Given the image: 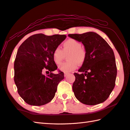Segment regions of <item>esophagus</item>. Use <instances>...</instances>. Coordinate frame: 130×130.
<instances>
[{
	"label": "esophagus",
	"mask_w": 130,
	"mask_h": 130,
	"mask_svg": "<svg viewBox=\"0 0 130 130\" xmlns=\"http://www.w3.org/2000/svg\"><path fill=\"white\" fill-rule=\"evenodd\" d=\"M68 75H69V73H65L64 74V77H67V76H68Z\"/></svg>",
	"instance_id": "obj_1"
}]
</instances>
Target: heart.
<instances>
[{
    "label": "heart",
    "mask_w": 130,
    "mask_h": 130,
    "mask_svg": "<svg viewBox=\"0 0 130 130\" xmlns=\"http://www.w3.org/2000/svg\"><path fill=\"white\" fill-rule=\"evenodd\" d=\"M67 55V62L62 63L58 69L64 73H69L76 69L78 64L85 62L87 53L81 43L73 39H69L62 44V50L56 48L53 51L52 57L56 64L60 65Z\"/></svg>",
    "instance_id": "heart-1"
}]
</instances>
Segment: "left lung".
<instances>
[{"mask_svg": "<svg viewBox=\"0 0 130 130\" xmlns=\"http://www.w3.org/2000/svg\"><path fill=\"white\" fill-rule=\"evenodd\" d=\"M68 36L85 46L86 59L74 73L73 91L82 103L95 105L104 102L115 87L117 67L113 50L100 35L94 32Z\"/></svg>", "mask_w": 130, "mask_h": 130, "instance_id": "left-lung-1", "label": "left lung"}]
</instances>
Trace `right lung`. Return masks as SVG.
<instances>
[{"instance_id": "right-lung-1", "label": "right lung", "mask_w": 130, "mask_h": 130, "mask_svg": "<svg viewBox=\"0 0 130 130\" xmlns=\"http://www.w3.org/2000/svg\"><path fill=\"white\" fill-rule=\"evenodd\" d=\"M66 37L65 35L35 34L18 49L14 63V80L18 93L27 104L41 106L54 98L64 75L63 72L52 73L57 69L52 53ZM44 68L50 72V75L43 74Z\"/></svg>"}]
</instances>
